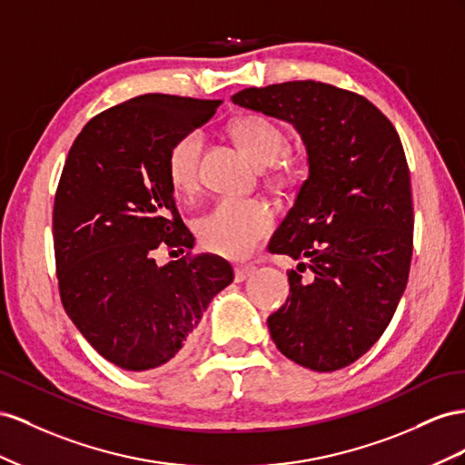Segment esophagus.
Listing matches in <instances>:
<instances>
[{
    "mask_svg": "<svg viewBox=\"0 0 465 465\" xmlns=\"http://www.w3.org/2000/svg\"><path fill=\"white\" fill-rule=\"evenodd\" d=\"M257 269L253 264H243V267H235V282H243L247 278L253 274Z\"/></svg>",
    "mask_w": 465,
    "mask_h": 465,
    "instance_id": "34e87169",
    "label": "esophagus"
}]
</instances>
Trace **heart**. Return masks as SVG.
<instances>
[{
  "label": "heart",
  "mask_w": 465,
  "mask_h": 465,
  "mask_svg": "<svg viewBox=\"0 0 465 465\" xmlns=\"http://www.w3.org/2000/svg\"><path fill=\"white\" fill-rule=\"evenodd\" d=\"M235 140L259 165H272L286 148L288 138L274 121L261 114H247L232 124ZM204 138L198 130L183 134L167 153V179L181 196H191L201 183V157ZM274 177L281 183L296 179L288 162L278 165ZM272 210L261 201L223 198L208 214L196 222L203 247L220 257L245 259L272 230Z\"/></svg>",
  "instance_id": "obj_1"
}]
</instances>
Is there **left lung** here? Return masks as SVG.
Listing matches in <instances>:
<instances>
[{
  "label": "left lung",
  "mask_w": 465,
  "mask_h": 465,
  "mask_svg": "<svg viewBox=\"0 0 465 465\" xmlns=\"http://www.w3.org/2000/svg\"><path fill=\"white\" fill-rule=\"evenodd\" d=\"M232 101L294 124L306 143L310 177L269 251L306 259L298 271L308 267L312 281L290 271V296L267 323L290 361L341 370L381 337L407 286L413 198L400 134L362 95L313 79Z\"/></svg>",
  "instance_id": "1"
}]
</instances>
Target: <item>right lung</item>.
<instances>
[{
	"label": "right lung",
	"instance_id": "obj_1",
	"mask_svg": "<svg viewBox=\"0 0 465 465\" xmlns=\"http://www.w3.org/2000/svg\"><path fill=\"white\" fill-rule=\"evenodd\" d=\"M222 101L148 93L93 116L70 148L52 232L65 313L103 358L128 372L173 361L210 300L233 281L218 255L159 268L162 244L193 249L175 206L167 153ZM183 251V249H181Z\"/></svg>",
	"mask_w": 465,
	"mask_h": 465
}]
</instances>
